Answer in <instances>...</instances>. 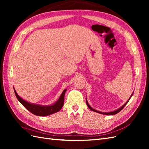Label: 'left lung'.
<instances>
[{"label": "left lung", "mask_w": 149, "mask_h": 149, "mask_svg": "<svg viewBox=\"0 0 149 149\" xmlns=\"http://www.w3.org/2000/svg\"><path fill=\"white\" fill-rule=\"evenodd\" d=\"M132 94H133V93H132V95H131V96L130 97V98H129V99H131V97L132 96ZM129 99L127 100V102H126L125 104H124V105H123V106H122L121 107H120V108H119L118 109H117V110H116V111H112V112H109V113H102V112H100V111H97V110H95V109H93L92 108V107H91L90 105H89V104H88V101H87V100H86V105H87V106L88 107H89V108H90V109H91V111H95V112H97V113H100V114H104V115H115V114H117V113H119L120 111H121L123 108V107H125V106L126 105V104H127V102H129Z\"/></svg>", "instance_id": "left-lung-1"}]
</instances>
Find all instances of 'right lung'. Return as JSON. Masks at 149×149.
Wrapping results in <instances>:
<instances>
[{
    "instance_id": "1",
    "label": "right lung",
    "mask_w": 149,
    "mask_h": 149,
    "mask_svg": "<svg viewBox=\"0 0 149 149\" xmlns=\"http://www.w3.org/2000/svg\"><path fill=\"white\" fill-rule=\"evenodd\" d=\"M66 91V90H65L63 91L59 99L54 104H53L52 106H43L38 105V104H33L26 102V101H25L18 96L17 91L14 89L15 95L17 97V99L19 100V102L26 107L29 111L37 116H48L52 115L53 113L58 112L62 108L63 104H64V97Z\"/></svg>"
}]
</instances>
